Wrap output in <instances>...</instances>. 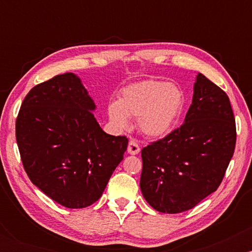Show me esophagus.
<instances>
[{"label": "esophagus", "instance_id": "34e87169", "mask_svg": "<svg viewBox=\"0 0 252 252\" xmlns=\"http://www.w3.org/2000/svg\"><path fill=\"white\" fill-rule=\"evenodd\" d=\"M128 153L131 155H136L140 153V146H138L137 141L130 140L128 144Z\"/></svg>", "mask_w": 252, "mask_h": 252}]
</instances>
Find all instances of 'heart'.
<instances>
[{
	"instance_id": "b5f03b06",
	"label": "heart",
	"mask_w": 252,
	"mask_h": 252,
	"mask_svg": "<svg viewBox=\"0 0 252 252\" xmlns=\"http://www.w3.org/2000/svg\"><path fill=\"white\" fill-rule=\"evenodd\" d=\"M185 105V94L173 84L158 80L126 88L120 100L109 104L108 112L117 128H126L128 117L137 118L141 132L149 137H162L174 128Z\"/></svg>"
}]
</instances>
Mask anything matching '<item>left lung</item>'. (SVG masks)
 <instances>
[{
    "mask_svg": "<svg viewBox=\"0 0 252 252\" xmlns=\"http://www.w3.org/2000/svg\"><path fill=\"white\" fill-rule=\"evenodd\" d=\"M236 138L227 94L199 73L185 122L141 152L144 199L162 213L193 209L221 184Z\"/></svg>",
    "mask_w": 252,
    "mask_h": 252,
    "instance_id": "left-lung-1",
    "label": "left lung"
}]
</instances>
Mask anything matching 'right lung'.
Listing matches in <instances>:
<instances>
[{"label": "right lung", "mask_w": 252, "mask_h": 252, "mask_svg": "<svg viewBox=\"0 0 252 252\" xmlns=\"http://www.w3.org/2000/svg\"><path fill=\"white\" fill-rule=\"evenodd\" d=\"M79 78L63 73L28 92L15 134L28 178L52 200L84 209L103 194L123 160L126 136L104 132Z\"/></svg>", "instance_id": "obj_1"}]
</instances>
